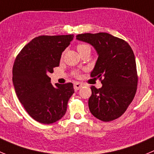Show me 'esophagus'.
<instances>
[{
  "instance_id": "obj_1",
  "label": "esophagus",
  "mask_w": 154,
  "mask_h": 154,
  "mask_svg": "<svg viewBox=\"0 0 154 154\" xmlns=\"http://www.w3.org/2000/svg\"><path fill=\"white\" fill-rule=\"evenodd\" d=\"M83 87V84L81 83H79V82H76L75 84H74V88L75 90H78L79 89H80Z\"/></svg>"
}]
</instances>
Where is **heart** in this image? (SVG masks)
<instances>
[{"label": "heart", "mask_w": 154, "mask_h": 154, "mask_svg": "<svg viewBox=\"0 0 154 154\" xmlns=\"http://www.w3.org/2000/svg\"><path fill=\"white\" fill-rule=\"evenodd\" d=\"M87 48H90L88 45H87V44H80L77 45V50H78V51H83V50L87 49ZM74 74H75L76 76H77L78 75V73L75 72L74 73Z\"/></svg>", "instance_id": "b5f03b06"}]
</instances>
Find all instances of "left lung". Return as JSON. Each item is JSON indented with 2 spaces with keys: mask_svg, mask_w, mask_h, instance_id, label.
<instances>
[{
  "mask_svg": "<svg viewBox=\"0 0 154 154\" xmlns=\"http://www.w3.org/2000/svg\"><path fill=\"white\" fill-rule=\"evenodd\" d=\"M76 37L91 45L98 54L90 76L103 79V86L100 89L90 87V112L103 122L115 120L126 111L137 91V74L133 51L127 42L106 32L79 34Z\"/></svg>",
  "mask_w": 154,
  "mask_h": 154,
  "instance_id": "8db88e82",
  "label": "left lung"
}]
</instances>
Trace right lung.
<instances>
[{
  "label": "right lung",
  "mask_w": 154,
  "mask_h": 154,
  "mask_svg": "<svg viewBox=\"0 0 154 154\" xmlns=\"http://www.w3.org/2000/svg\"><path fill=\"white\" fill-rule=\"evenodd\" d=\"M74 35H41L19 53L13 67V84L26 111L38 122L48 125L61 119L74 93L73 84L52 86L48 74L59 66L61 54Z\"/></svg>",
  "instance_id": "right-lung-1"
}]
</instances>
